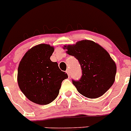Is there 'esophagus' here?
Returning a JSON list of instances; mask_svg holds the SVG:
<instances>
[{
    "label": "esophagus",
    "mask_w": 131,
    "mask_h": 131,
    "mask_svg": "<svg viewBox=\"0 0 131 131\" xmlns=\"http://www.w3.org/2000/svg\"><path fill=\"white\" fill-rule=\"evenodd\" d=\"M66 72H67V73L68 74V77H70V70H69V69H67V70H66Z\"/></svg>",
    "instance_id": "esophagus-1"
}]
</instances>
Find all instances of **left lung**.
Segmentation results:
<instances>
[{
	"label": "left lung",
	"mask_w": 131,
	"mask_h": 131,
	"mask_svg": "<svg viewBox=\"0 0 131 131\" xmlns=\"http://www.w3.org/2000/svg\"><path fill=\"white\" fill-rule=\"evenodd\" d=\"M67 54L79 61L82 76L72 80L79 93L86 97L95 99L102 96L113 84L116 66L103 47L90 40H82L75 45L64 46Z\"/></svg>",
	"instance_id": "1"
}]
</instances>
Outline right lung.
<instances>
[{"label":"right lung","instance_id":"1","mask_svg":"<svg viewBox=\"0 0 131 131\" xmlns=\"http://www.w3.org/2000/svg\"><path fill=\"white\" fill-rule=\"evenodd\" d=\"M53 47L40 44L29 49L18 68V84L23 93L34 103L46 105L56 99L68 75L50 59Z\"/></svg>","mask_w":131,"mask_h":131}]
</instances>
